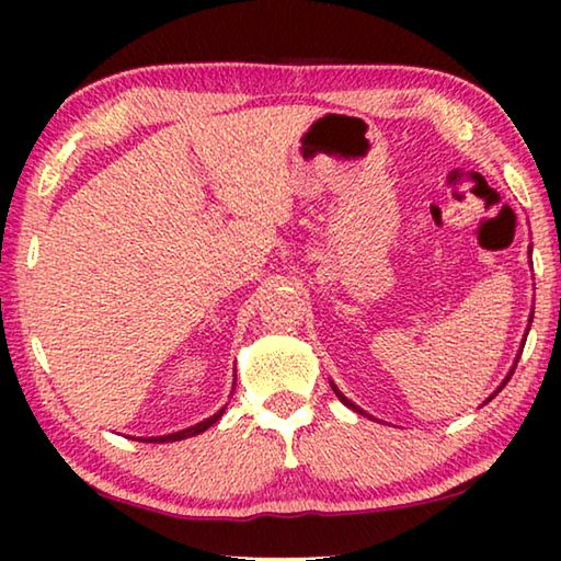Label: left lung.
<instances>
[{
	"label": "left lung",
	"mask_w": 561,
	"mask_h": 561,
	"mask_svg": "<svg viewBox=\"0 0 561 561\" xmlns=\"http://www.w3.org/2000/svg\"><path fill=\"white\" fill-rule=\"evenodd\" d=\"M529 321H531V319H529ZM527 331H529V329H527ZM525 341H527V339H525ZM522 346H525V344H522ZM512 374H515V366H512V371H510V376H512ZM510 376L505 378V383L510 381ZM505 383H502V386H505ZM502 386H500V388H502ZM331 388H334V393H336V396L341 398V403H344V405H348V408H354V411H356V413H364V411H360V408H358V405H354V403H351V401H348V398H346L344 393H341L336 386H331ZM488 401H490V398H488Z\"/></svg>",
	"instance_id": "1"
}]
</instances>
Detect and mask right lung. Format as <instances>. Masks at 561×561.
<instances>
[{"label": "right lung", "instance_id": "right-lung-1", "mask_svg": "<svg viewBox=\"0 0 561 561\" xmlns=\"http://www.w3.org/2000/svg\"><path fill=\"white\" fill-rule=\"evenodd\" d=\"M220 415H222V411L217 413V415H213V417H207V421H203V423H197V425H193V428H185V431H180V433H173V435H160V438H148L150 443H173V440H183V438H193V435H197V433H203V431H207L210 428V425H215L217 421H220Z\"/></svg>", "mask_w": 561, "mask_h": 561}]
</instances>
